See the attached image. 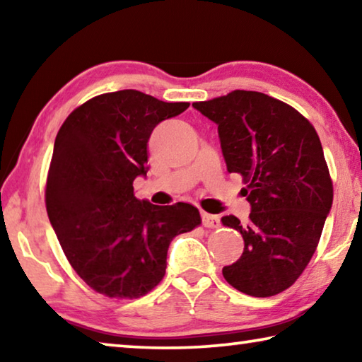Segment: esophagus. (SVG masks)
<instances>
[{"instance_id":"34e87169","label":"esophagus","mask_w":362,"mask_h":362,"mask_svg":"<svg viewBox=\"0 0 362 362\" xmlns=\"http://www.w3.org/2000/svg\"><path fill=\"white\" fill-rule=\"evenodd\" d=\"M201 218H203V225L206 228H218L220 226V218L217 216H212V214L203 212L201 214Z\"/></svg>"}]
</instances>
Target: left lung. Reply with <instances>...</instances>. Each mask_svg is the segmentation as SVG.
Segmentation results:
<instances>
[{
    "label": "left lung",
    "instance_id": "8db88e82",
    "mask_svg": "<svg viewBox=\"0 0 362 362\" xmlns=\"http://www.w3.org/2000/svg\"><path fill=\"white\" fill-rule=\"evenodd\" d=\"M193 107L218 126L228 173L243 175L249 222L222 218L240 231L244 252L223 267L226 283L272 297L296 283L313 257L334 188L315 127L296 108L255 90H233Z\"/></svg>",
    "mask_w": 362,
    "mask_h": 362
}]
</instances>
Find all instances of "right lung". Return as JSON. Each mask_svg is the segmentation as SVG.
Masks as SVG:
<instances>
[{
	"mask_svg": "<svg viewBox=\"0 0 362 362\" xmlns=\"http://www.w3.org/2000/svg\"><path fill=\"white\" fill-rule=\"evenodd\" d=\"M188 102L140 90L97 95L69 115L54 144L46 209L70 265L112 298H139L166 273L170 241L201 223L187 203L137 199L132 183L148 173V139Z\"/></svg>",
	"mask_w": 362,
	"mask_h": 362,
	"instance_id": "obj_1",
	"label": "right lung"
}]
</instances>
